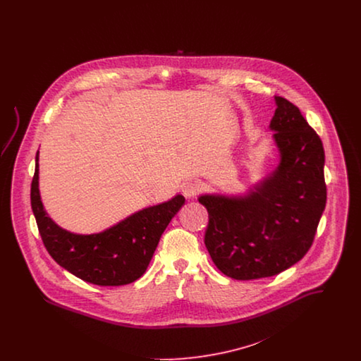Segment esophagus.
<instances>
[{
	"label": "esophagus",
	"mask_w": 361,
	"mask_h": 361,
	"mask_svg": "<svg viewBox=\"0 0 361 361\" xmlns=\"http://www.w3.org/2000/svg\"><path fill=\"white\" fill-rule=\"evenodd\" d=\"M200 183L199 181H195V180H190L183 184L181 190L183 193L187 196V197H195L199 192H200Z\"/></svg>",
	"instance_id": "esophagus-1"
}]
</instances>
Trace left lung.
<instances>
[{
    "mask_svg": "<svg viewBox=\"0 0 361 361\" xmlns=\"http://www.w3.org/2000/svg\"><path fill=\"white\" fill-rule=\"evenodd\" d=\"M269 128L280 153L274 173L243 196L202 195L204 243L216 268L235 280L275 276L309 252L326 206L325 152L299 108L275 96Z\"/></svg>",
    "mask_w": 361,
    "mask_h": 361,
    "instance_id": "8db88e82",
    "label": "left lung"
}]
</instances>
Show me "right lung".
<instances>
[{"label": "right lung", "mask_w": 361, "mask_h": 361, "mask_svg": "<svg viewBox=\"0 0 361 361\" xmlns=\"http://www.w3.org/2000/svg\"><path fill=\"white\" fill-rule=\"evenodd\" d=\"M39 152L31 184V206L47 252L81 280L104 287L130 284L143 275L173 216L184 206L181 195L147 207L97 234H74L47 215L39 192Z\"/></svg>", "instance_id": "add662e5"}]
</instances>
